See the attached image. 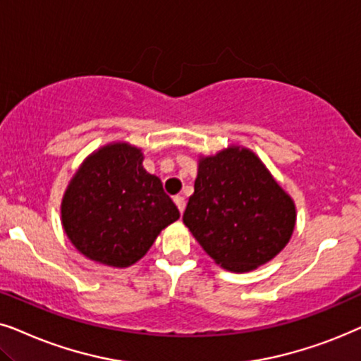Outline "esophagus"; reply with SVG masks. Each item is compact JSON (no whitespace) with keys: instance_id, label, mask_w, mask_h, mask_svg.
<instances>
[{"instance_id":"obj_1","label":"esophagus","mask_w":361,"mask_h":361,"mask_svg":"<svg viewBox=\"0 0 361 361\" xmlns=\"http://www.w3.org/2000/svg\"><path fill=\"white\" fill-rule=\"evenodd\" d=\"M173 201H175V204L178 206V209H180V213H183V211H185V206H186V201H185L183 196L176 195L175 198H173Z\"/></svg>"}]
</instances>
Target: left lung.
<instances>
[{
    "label": "left lung",
    "mask_w": 361,
    "mask_h": 361,
    "mask_svg": "<svg viewBox=\"0 0 361 361\" xmlns=\"http://www.w3.org/2000/svg\"><path fill=\"white\" fill-rule=\"evenodd\" d=\"M295 203L246 147L200 155L195 193L183 223L226 271L249 272L272 261L290 241Z\"/></svg>",
    "instance_id": "obj_1"
}]
</instances>
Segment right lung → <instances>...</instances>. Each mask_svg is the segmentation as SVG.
I'll use <instances>...</instances> for the list:
<instances>
[{"label":"right lung","instance_id":"1","mask_svg":"<svg viewBox=\"0 0 361 361\" xmlns=\"http://www.w3.org/2000/svg\"><path fill=\"white\" fill-rule=\"evenodd\" d=\"M142 148L112 142L90 153L67 185L61 223L77 251L110 267L145 256L161 229L180 218L160 178L143 168Z\"/></svg>","mask_w":361,"mask_h":361}]
</instances>
